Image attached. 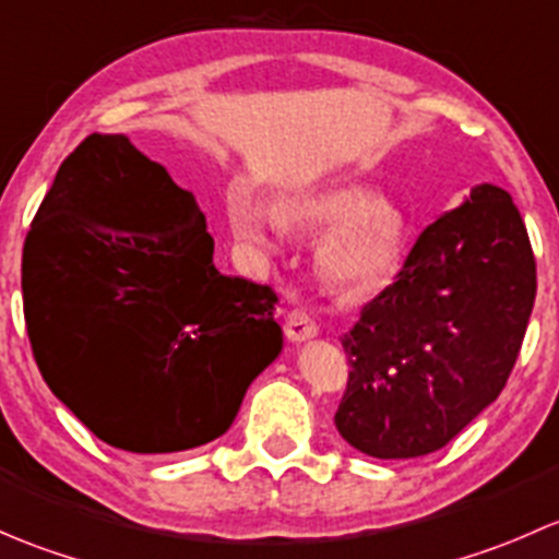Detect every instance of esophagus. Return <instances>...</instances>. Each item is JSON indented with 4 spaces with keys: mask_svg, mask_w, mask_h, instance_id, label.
<instances>
[{
    "mask_svg": "<svg viewBox=\"0 0 559 559\" xmlns=\"http://www.w3.org/2000/svg\"><path fill=\"white\" fill-rule=\"evenodd\" d=\"M284 332L292 343H306L319 335V326H316V321L306 311H292L286 316Z\"/></svg>",
    "mask_w": 559,
    "mask_h": 559,
    "instance_id": "34e87169",
    "label": "esophagus"
}]
</instances>
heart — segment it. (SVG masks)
<instances>
[{
  "instance_id": "1",
  "label": "heart",
  "mask_w": 559,
  "mask_h": 559,
  "mask_svg": "<svg viewBox=\"0 0 559 559\" xmlns=\"http://www.w3.org/2000/svg\"><path fill=\"white\" fill-rule=\"evenodd\" d=\"M286 216L306 227H332L319 248V270L346 295H373L392 284L403 264L405 216L368 186H311L286 200ZM233 222L257 246L281 240V218L259 200H238Z\"/></svg>"
}]
</instances>
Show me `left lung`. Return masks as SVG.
<instances>
[{"label": "left lung", "mask_w": 559, "mask_h": 559, "mask_svg": "<svg viewBox=\"0 0 559 559\" xmlns=\"http://www.w3.org/2000/svg\"><path fill=\"white\" fill-rule=\"evenodd\" d=\"M535 302L527 229L481 183L419 235L397 281L341 337L352 370L335 427L379 460L438 452L498 400Z\"/></svg>", "instance_id": "left-lung-1"}]
</instances>
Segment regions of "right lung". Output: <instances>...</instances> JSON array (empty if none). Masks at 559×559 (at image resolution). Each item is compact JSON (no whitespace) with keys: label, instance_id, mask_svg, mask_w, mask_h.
<instances>
[{"label":"right lung","instance_id":"right-lung-1","mask_svg":"<svg viewBox=\"0 0 559 559\" xmlns=\"http://www.w3.org/2000/svg\"><path fill=\"white\" fill-rule=\"evenodd\" d=\"M21 289L45 384L123 452L216 441L284 348L275 292L218 273L194 194L127 134H92L59 167Z\"/></svg>","mask_w":559,"mask_h":559}]
</instances>
